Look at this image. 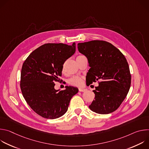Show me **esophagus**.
Here are the masks:
<instances>
[{
    "instance_id": "34e87169",
    "label": "esophagus",
    "mask_w": 149,
    "mask_h": 149,
    "mask_svg": "<svg viewBox=\"0 0 149 149\" xmlns=\"http://www.w3.org/2000/svg\"><path fill=\"white\" fill-rule=\"evenodd\" d=\"M87 91V89H85V88H79V91L80 92H85Z\"/></svg>"
}]
</instances>
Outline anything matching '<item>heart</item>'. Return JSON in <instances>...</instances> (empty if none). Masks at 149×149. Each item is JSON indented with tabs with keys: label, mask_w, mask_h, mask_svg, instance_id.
<instances>
[{
	"label": "heart",
	"mask_w": 149,
	"mask_h": 149,
	"mask_svg": "<svg viewBox=\"0 0 149 149\" xmlns=\"http://www.w3.org/2000/svg\"><path fill=\"white\" fill-rule=\"evenodd\" d=\"M68 82L70 84L72 85V86L75 87H81L83 85V79L81 77L75 76L71 78L68 80Z\"/></svg>",
	"instance_id": "1"
}]
</instances>
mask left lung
I'll use <instances>...</instances> for the list:
<instances>
[{
    "instance_id": "left-lung-1",
    "label": "left lung",
    "mask_w": 149,
    "mask_h": 149,
    "mask_svg": "<svg viewBox=\"0 0 149 149\" xmlns=\"http://www.w3.org/2000/svg\"><path fill=\"white\" fill-rule=\"evenodd\" d=\"M78 49L87 58L90 67L86 77L87 83L90 85L98 81V86L93 91L94 100L89 108L101 114L116 111L131 86V74L125 56L113 45L104 40L78 43Z\"/></svg>"
}]
</instances>
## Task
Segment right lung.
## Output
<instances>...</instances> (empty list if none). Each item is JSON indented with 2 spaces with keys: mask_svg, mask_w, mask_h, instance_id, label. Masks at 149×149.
<instances>
[{
  "mask_svg": "<svg viewBox=\"0 0 149 149\" xmlns=\"http://www.w3.org/2000/svg\"><path fill=\"white\" fill-rule=\"evenodd\" d=\"M75 52V43L45 44L33 51L23 63L20 89L30 107L38 115L49 119L59 118L68 110L72 97L78 89L66 86L54 88L62 75L65 61Z\"/></svg>",
  "mask_w": 149,
  "mask_h": 149,
  "instance_id": "obj_1",
  "label": "right lung"
}]
</instances>
